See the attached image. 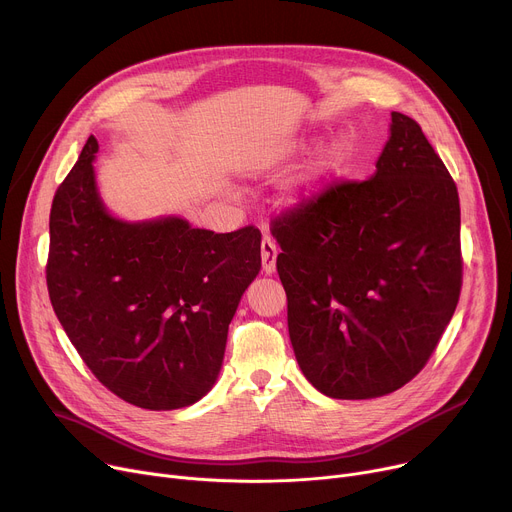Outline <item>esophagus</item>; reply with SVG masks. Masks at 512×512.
<instances>
[{"mask_svg":"<svg viewBox=\"0 0 512 512\" xmlns=\"http://www.w3.org/2000/svg\"><path fill=\"white\" fill-rule=\"evenodd\" d=\"M260 256H262V270H264L266 274H272V272L276 270V256H278V248H276V244H274L268 236H264V240H262Z\"/></svg>","mask_w":512,"mask_h":512,"instance_id":"esophagus-1","label":"esophagus"}]
</instances>
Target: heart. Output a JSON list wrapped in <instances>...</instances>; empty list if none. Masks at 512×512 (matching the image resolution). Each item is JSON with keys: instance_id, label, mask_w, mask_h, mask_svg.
Masks as SVG:
<instances>
[{"instance_id": "1", "label": "heart", "mask_w": 512, "mask_h": 512, "mask_svg": "<svg viewBox=\"0 0 512 512\" xmlns=\"http://www.w3.org/2000/svg\"><path fill=\"white\" fill-rule=\"evenodd\" d=\"M305 146H307L305 140L289 142L285 148L266 156V158L301 152V150H305ZM354 156H356V144L348 134H333L331 138H327L315 150V154L311 156L307 166L289 183V193H287L289 203L291 205L311 203L329 181H333L335 177L344 173V170L352 164Z\"/></svg>"}]
</instances>
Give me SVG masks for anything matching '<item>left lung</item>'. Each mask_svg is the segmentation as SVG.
<instances>
[{"label": "left lung", "mask_w": 512, "mask_h": 512, "mask_svg": "<svg viewBox=\"0 0 512 512\" xmlns=\"http://www.w3.org/2000/svg\"><path fill=\"white\" fill-rule=\"evenodd\" d=\"M289 335L325 396L376 399L415 378L462 289L460 199L419 124L390 113L368 181L339 183L272 223Z\"/></svg>", "instance_id": "8db88e82"}]
</instances>
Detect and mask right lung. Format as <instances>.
Listing matches in <instances>:
<instances>
[{
	"mask_svg": "<svg viewBox=\"0 0 512 512\" xmlns=\"http://www.w3.org/2000/svg\"><path fill=\"white\" fill-rule=\"evenodd\" d=\"M91 136L50 209L46 282L83 362L126 403L195 405L213 388L242 295L260 272L256 227L215 234L185 217L128 221L97 187Z\"/></svg>",
	"mask_w": 512,
	"mask_h": 512,
	"instance_id": "obj_1",
	"label": "right lung"
}]
</instances>
